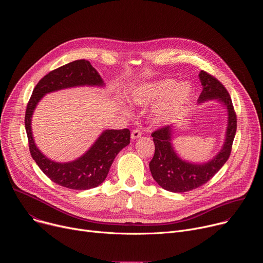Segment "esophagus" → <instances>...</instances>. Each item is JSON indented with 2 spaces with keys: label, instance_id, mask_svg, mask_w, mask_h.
I'll return each mask as SVG.
<instances>
[{
  "label": "esophagus",
  "instance_id": "obj_1",
  "mask_svg": "<svg viewBox=\"0 0 263 263\" xmlns=\"http://www.w3.org/2000/svg\"><path fill=\"white\" fill-rule=\"evenodd\" d=\"M140 136H141V131L138 130V129L133 130L132 133H131V138H132V139H136V138H138V137H140Z\"/></svg>",
  "mask_w": 263,
  "mask_h": 263
}]
</instances>
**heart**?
<instances>
[{
    "mask_svg": "<svg viewBox=\"0 0 263 263\" xmlns=\"http://www.w3.org/2000/svg\"><path fill=\"white\" fill-rule=\"evenodd\" d=\"M193 95L190 83H181L174 79H163L138 86L131 95V102L137 106H149L162 102L154 115L157 124L171 121L187 104Z\"/></svg>",
    "mask_w": 263,
    "mask_h": 263,
    "instance_id": "b5f03b06",
    "label": "heart"
}]
</instances>
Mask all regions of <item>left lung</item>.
<instances>
[{
	"instance_id": "1",
	"label": "left lung",
	"mask_w": 263,
	"mask_h": 263,
	"mask_svg": "<svg viewBox=\"0 0 263 263\" xmlns=\"http://www.w3.org/2000/svg\"><path fill=\"white\" fill-rule=\"evenodd\" d=\"M199 78L203 90L198 102L217 100L228 111L226 139L220 151L208 162L193 163L182 160L172 144L174 126L160 128L152 133L155 154L149 162V171L154 180L163 190L172 193H185L207 183L228 160L236 133L237 120L232 100L224 86L208 72L201 70Z\"/></svg>"
}]
</instances>
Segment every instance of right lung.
Instances as JSON below:
<instances>
[{"mask_svg": "<svg viewBox=\"0 0 263 263\" xmlns=\"http://www.w3.org/2000/svg\"><path fill=\"white\" fill-rule=\"evenodd\" d=\"M104 86V81L89 61L69 62L52 71L37 83L29 100L25 127L32 158L48 178L69 190L85 191L99 186L106 179L110 166L122 148L130 143V131L105 130L88 151L70 162H55L36 146L31 129L33 112L46 93L76 86Z\"/></svg>", "mask_w": 263, "mask_h": 263, "instance_id": "right-lung-1", "label": "right lung"}]
</instances>
